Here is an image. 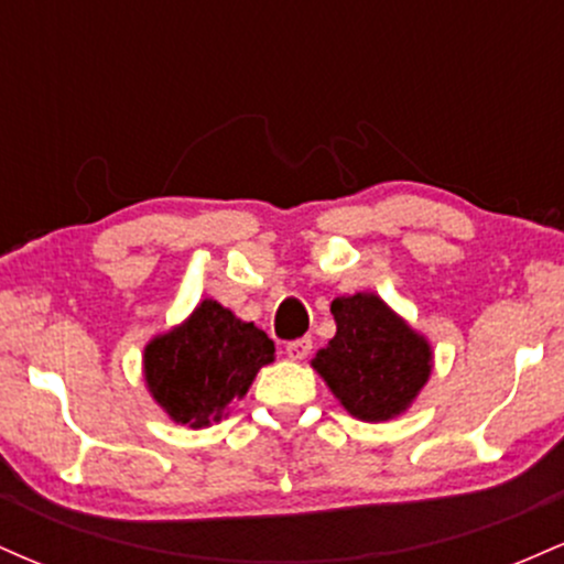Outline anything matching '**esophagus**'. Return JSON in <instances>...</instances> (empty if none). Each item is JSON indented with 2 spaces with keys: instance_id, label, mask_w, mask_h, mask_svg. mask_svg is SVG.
Returning a JSON list of instances; mask_svg holds the SVG:
<instances>
[{
  "instance_id": "obj_1",
  "label": "esophagus",
  "mask_w": 564,
  "mask_h": 564,
  "mask_svg": "<svg viewBox=\"0 0 564 564\" xmlns=\"http://www.w3.org/2000/svg\"><path fill=\"white\" fill-rule=\"evenodd\" d=\"M310 349H313V339H307V336H304V339L289 341L286 355H289L291 360H304L310 355Z\"/></svg>"
}]
</instances>
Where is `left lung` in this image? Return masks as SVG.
Returning a JSON list of instances; mask_svg holds the SVG:
<instances>
[{"label":"left lung","instance_id":"8db88e82","mask_svg":"<svg viewBox=\"0 0 564 564\" xmlns=\"http://www.w3.org/2000/svg\"><path fill=\"white\" fill-rule=\"evenodd\" d=\"M332 313L336 334L315 352L313 368L349 416L398 419L432 377V345L373 291L336 296Z\"/></svg>","mask_w":564,"mask_h":564}]
</instances>
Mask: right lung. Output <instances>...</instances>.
<instances>
[{
  "instance_id": "right-lung-1",
  "label": "right lung",
  "mask_w": 564,
  "mask_h": 564,
  "mask_svg": "<svg viewBox=\"0 0 564 564\" xmlns=\"http://www.w3.org/2000/svg\"><path fill=\"white\" fill-rule=\"evenodd\" d=\"M273 360L275 345L262 328L217 300H200L180 326L148 341L142 379L174 424L204 430L223 422L232 400Z\"/></svg>"
}]
</instances>
